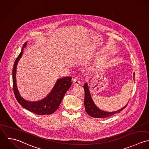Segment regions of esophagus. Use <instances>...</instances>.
Wrapping results in <instances>:
<instances>
[{
    "label": "esophagus",
    "instance_id": "34e87169",
    "mask_svg": "<svg viewBox=\"0 0 149 149\" xmlns=\"http://www.w3.org/2000/svg\"><path fill=\"white\" fill-rule=\"evenodd\" d=\"M73 84L74 85H76V86H79L81 85V82L77 78H75L73 79Z\"/></svg>",
    "mask_w": 149,
    "mask_h": 149
}]
</instances>
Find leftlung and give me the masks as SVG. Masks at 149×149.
<instances>
[{"label":"left lung","mask_w":149,"mask_h":149,"mask_svg":"<svg viewBox=\"0 0 149 149\" xmlns=\"http://www.w3.org/2000/svg\"><path fill=\"white\" fill-rule=\"evenodd\" d=\"M133 77H134V81H135V72L133 74ZM84 88L85 89L84 104H85V110L87 113L93 118H105L111 116L115 114L119 113L122 110H123L128 104V103L126 104V105L124 107H123L122 108L114 112H107V111H103L100 109L98 107H97V105L94 102L90 92L89 88L88 83H85L84 84Z\"/></svg>","instance_id":"left-lung-1"}]
</instances>
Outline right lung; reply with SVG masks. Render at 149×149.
I'll list each match as a JSON object with an SVG mask.
<instances>
[{
  "instance_id": "right-lung-1",
  "label": "right lung",
  "mask_w": 149,
  "mask_h": 149,
  "mask_svg": "<svg viewBox=\"0 0 149 149\" xmlns=\"http://www.w3.org/2000/svg\"><path fill=\"white\" fill-rule=\"evenodd\" d=\"M28 42L24 44L21 53L15 60L13 69V88L15 98L21 105L38 115H50L58 109L60 104L66 93L71 86V77H67L58 79L50 93L42 99L38 101H29L21 96L17 84V67L18 61L22 56L23 50L27 47Z\"/></svg>"
}]
</instances>
